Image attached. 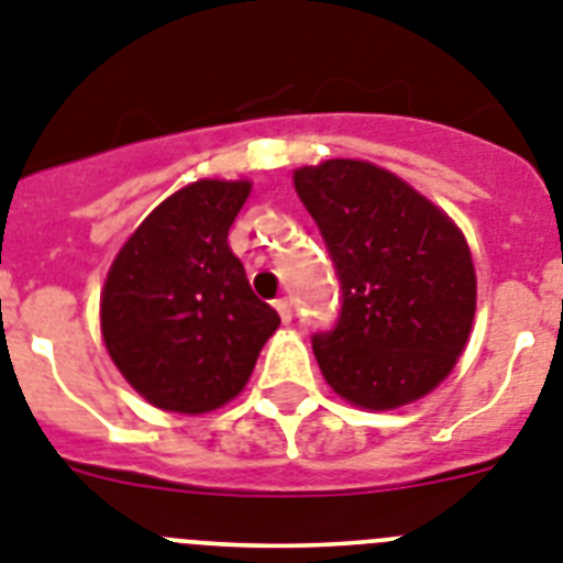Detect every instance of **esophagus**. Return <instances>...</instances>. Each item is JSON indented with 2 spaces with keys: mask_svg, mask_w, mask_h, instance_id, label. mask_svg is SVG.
<instances>
[{
  "mask_svg": "<svg viewBox=\"0 0 563 563\" xmlns=\"http://www.w3.org/2000/svg\"><path fill=\"white\" fill-rule=\"evenodd\" d=\"M276 310H278V316H282V321H285V324H290L292 321V301L290 298H276Z\"/></svg>",
  "mask_w": 563,
  "mask_h": 563,
  "instance_id": "34e87169",
  "label": "esophagus"
}]
</instances>
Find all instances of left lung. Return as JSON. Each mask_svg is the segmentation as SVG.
I'll list each match as a JSON object with an SVG mask.
<instances>
[{"mask_svg": "<svg viewBox=\"0 0 563 563\" xmlns=\"http://www.w3.org/2000/svg\"><path fill=\"white\" fill-rule=\"evenodd\" d=\"M341 282V316L312 335L332 391L369 411L437 389L465 350L476 312L471 247L449 213L397 174L327 161L292 174Z\"/></svg>", "mask_w": 563, "mask_h": 563, "instance_id": "obj_1", "label": "left lung"}]
</instances>
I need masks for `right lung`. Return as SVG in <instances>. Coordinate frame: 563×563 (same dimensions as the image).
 Returning a JSON list of instances; mask_svg holds the SVG:
<instances>
[{
	"instance_id": "obj_1",
	"label": "right lung",
	"mask_w": 563,
	"mask_h": 563,
	"mask_svg": "<svg viewBox=\"0 0 563 563\" xmlns=\"http://www.w3.org/2000/svg\"><path fill=\"white\" fill-rule=\"evenodd\" d=\"M247 180H197L148 213L101 292L109 357L137 395L206 415L245 389L278 312L251 290L228 245Z\"/></svg>"
}]
</instances>
